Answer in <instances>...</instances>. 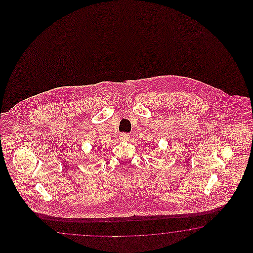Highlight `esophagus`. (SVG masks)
I'll use <instances>...</instances> for the list:
<instances>
[{
	"label": "esophagus",
	"instance_id": "34e87169",
	"mask_svg": "<svg viewBox=\"0 0 253 253\" xmlns=\"http://www.w3.org/2000/svg\"><path fill=\"white\" fill-rule=\"evenodd\" d=\"M129 138H130V134L127 133H121L119 134V139L122 141H128Z\"/></svg>",
	"mask_w": 253,
	"mask_h": 253
}]
</instances>
